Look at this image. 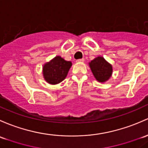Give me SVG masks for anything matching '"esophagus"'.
I'll use <instances>...</instances> for the list:
<instances>
[{"label":"esophagus","instance_id":"1","mask_svg":"<svg viewBox=\"0 0 148 148\" xmlns=\"http://www.w3.org/2000/svg\"><path fill=\"white\" fill-rule=\"evenodd\" d=\"M84 62V59L82 58V59H79V60H77V62Z\"/></svg>","mask_w":148,"mask_h":148}]
</instances>
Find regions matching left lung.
Instances as JSON below:
<instances>
[{"instance_id": "left-lung-1", "label": "left lung", "mask_w": 148, "mask_h": 148, "mask_svg": "<svg viewBox=\"0 0 148 148\" xmlns=\"http://www.w3.org/2000/svg\"><path fill=\"white\" fill-rule=\"evenodd\" d=\"M90 67L96 80L104 82L111 77L113 69L103 57H98L89 63Z\"/></svg>"}]
</instances>
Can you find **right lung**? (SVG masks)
<instances>
[{
	"label": "right lung",
	"mask_w": 148,
	"mask_h": 148,
	"mask_svg": "<svg viewBox=\"0 0 148 148\" xmlns=\"http://www.w3.org/2000/svg\"><path fill=\"white\" fill-rule=\"evenodd\" d=\"M71 66V62L66 61L60 56H57L44 65V78L49 84H57L65 79Z\"/></svg>",
	"instance_id": "right-lung-1"
}]
</instances>
